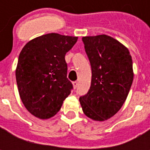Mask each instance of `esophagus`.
<instances>
[{
    "label": "esophagus",
    "mask_w": 150,
    "mask_h": 150,
    "mask_svg": "<svg viewBox=\"0 0 150 150\" xmlns=\"http://www.w3.org/2000/svg\"><path fill=\"white\" fill-rule=\"evenodd\" d=\"M78 82L77 81H75V82H73L72 83V85H73V88H74V89H76L77 88V87H78Z\"/></svg>",
    "instance_id": "1"
}]
</instances>
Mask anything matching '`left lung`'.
<instances>
[{
	"label": "left lung",
	"mask_w": 150,
	"mask_h": 150,
	"mask_svg": "<svg viewBox=\"0 0 150 150\" xmlns=\"http://www.w3.org/2000/svg\"><path fill=\"white\" fill-rule=\"evenodd\" d=\"M83 42L92 81L79 101L86 116L104 121L118 112L128 97L134 79L132 57L126 47L107 35L83 37Z\"/></svg>",
	"instance_id": "left-lung-1"
}]
</instances>
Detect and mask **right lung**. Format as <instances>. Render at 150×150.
<instances>
[{
	"instance_id": "obj_1",
	"label": "right lung",
	"mask_w": 150,
	"mask_h": 150,
	"mask_svg": "<svg viewBox=\"0 0 150 150\" xmlns=\"http://www.w3.org/2000/svg\"><path fill=\"white\" fill-rule=\"evenodd\" d=\"M77 41V37L49 33L31 40L20 52L16 83L24 106L35 117H53L70 94L65 55Z\"/></svg>"
}]
</instances>
